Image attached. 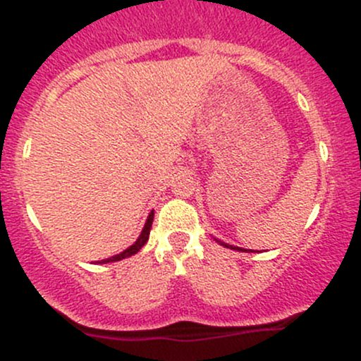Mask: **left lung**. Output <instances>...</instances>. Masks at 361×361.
I'll list each match as a JSON object with an SVG mask.
<instances>
[{
  "label": "left lung",
  "instance_id": "obj_1",
  "mask_svg": "<svg viewBox=\"0 0 361 361\" xmlns=\"http://www.w3.org/2000/svg\"><path fill=\"white\" fill-rule=\"evenodd\" d=\"M214 239H215V238H214ZM215 241H217L219 244H222L224 247H231V250H234V251H243V252H247V250H243V247L233 246V244H227V243H224V241H219V239H215Z\"/></svg>",
  "mask_w": 361,
  "mask_h": 361
}]
</instances>
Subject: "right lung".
<instances>
[{"instance_id": "obj_1", "label": "right lung", "mask_w": 361, "mask_h": 361, "mask_svg": "<svg viewBox=\"0 0 361 361\" xmlns=\"http://www.w3.org/2000/svg\"><path fill=\"white\" fill-rule=\"evenodd\" d=\"M152 221H154V210H151V214H149L147 221H146V224H144L142 233L139 234L137 241H135L134 244H132V246H128L127 250H123L122 252H118V255L110 256V258H106V259L97 261V263H114V261H120V259L130 258L132 255H135V252H139L140 247H142L144 244L147 243V239H149V233H151V227H152Z\"/></svg>"}]
</instances>
